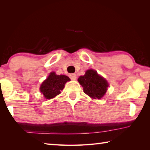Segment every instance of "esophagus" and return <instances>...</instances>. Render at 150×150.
Returning <instances> with one entry per match:
<instances>
[{"label": "esophagus", "mask_w": 150, "mask_h": 150, "mask_svg": "<svg viewBox=\"0 0 150 150\" xmlns=\"http://www.w3.org/2000/svg\"><path fill=\"white\" fill-rule=\"evenodd\" d=\"M69 77L72 79V80H75L76 79V74H74V73H72V74H70Z\"/></svg>", "instance_id": "obj_1"}]
</instances>
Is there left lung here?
Instances as JSON below:
<instances>
[{
    "mask_svg": "<svg viewBox=\"0 0 150 150\" xmlns=\"http://www.w3.org/2000/svg\"><path fill=\"white\" fill-rule=\"evenodd\" d=\"M78 81L83 88V92L92 99L102 98L109 86L108 81L93 69L87 70Z\"/></svg>",
    "mask_w": 150,
    "mask_h": 150,
    "instance_id": "left-lung-1",
    "label": "left lung"
}]
</instances>
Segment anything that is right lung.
<instances>
[{
	"label": "right lung",
	"mask_w": 150,
	"mask_h": 150,
	"mask_svg": "<svg viewBox=\"0 0 150 150\" xmlns=\"http://www.w3.org/2000/svg\"><path fill=\"white\" fill-rule=\"evenodd\" d=\"M71 80L65 75H56L54 72H52L47 78L43 81L40 87V91L45 99L54 98L61 93L64 89L67 81Z\"/></svg>",
	"instance_id": "1"
}]
</instances>
